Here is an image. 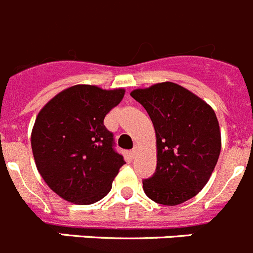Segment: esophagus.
<instances>
[{
	"instance_id": "obj_1",
	"label": "esophagus",
	"mask_w": 253,
	"mask_h": 253,
	"mask_svg": "<svg viewBox=\"0 0 253 253\" xmlns=\"http://www.w3.org/2000/svg\"><path fill=\"white\" fill-rule=\"evenodd\" d=\"M137 151H139V148H137V146H135V148H133L132 150H131V155H132V158L136 157V154H137Z\"/></svg>"
}]
</instances>
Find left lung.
I'll return each mask as SVG.
<instances>
[{"label": "left lung", "mask_w": 253, "mask_h": 253, "mask_svg": "<svg viewBox=\"0 0 253 253\" xmlns=\"http://www.w3.org/2000/svg\"><path fill=\"white\" fill-rule=\"evenodd\" d=\"M131 96L146 109L157 135V169L142 181L146 196L168 206L196 196L220 154L215 112L190 90L168 81L133 90Z\"/></svg>", "instance_id": "8db88e82"}]
</instances>
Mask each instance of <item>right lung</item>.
Listing matches in <instances>:
<instances>
[{
  "mask_svg": "<svg viewBox=\"0 0 253 253\" xmlns=\"http://www.w3.org/2000/svg\"><path fill=\"white\" fill-rule=\"evenodd\" d=\"M124 89L75 85L42 108L32 131L38 172L66 201L90 205L107 196L125 164L114 150L104 117L122 100Z\"/></svg>",
  "mask_w": 253,
  "mask_h": 253,
  "instance_id": "1",
  "label": "right lung"
}]
</instances>
